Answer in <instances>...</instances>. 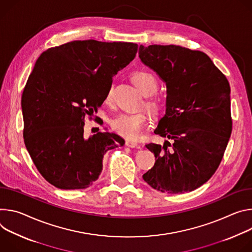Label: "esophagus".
<instances>
[{
	"instance_id": "esophagus-1",
	"label": "esophagus",
	"mask_w": 252,
	"mask_h": 252,
	"mask_svg": "<svg viewBox=\"0 0 252 252\" xmlns=\"http://www.w3.org/2000/svg\"><path fill=\"white\" fill-rule=\"evenodd\" d=\"M125 144H126V146H128L130 148H135L138 146V143L135 141H132V140H126Z\"/></svg>"
}]
</instances>
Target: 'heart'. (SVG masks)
<instances>
[{
  "label": "heart",
  "mask_w": 252,
  "mask_h": 252,
  "mask_svg": "<svg viewBox=\"0 0 252 252\" xmlns=\"http://www.w3.org/2000/svg\"><path fill=\"white\" fill-rule=\"evenodd\" d=\"M132 81L135 86L144 95H151L157 90V81L155 77L146 71H136L132 75ZM111 97V92L109 91L106 100L108 101ZM147 108L156 114L161 108V102L157 98H150L146 102ZM112 129L119 135L135 140L141 135V132L145 125L147 124V116L144 113L119 114L111 120L110 122Z\"/></svg>",
  "instance_id": "b5f03b06"
}]
</instances>
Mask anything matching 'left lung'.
<instances>
[{
	"mask_svg": "<svg viewBox=\"0 0 252 252\" xmlns=\"http://www.w3.org/2000/svg\"><path fill=\"white\" fill-rule=\"evenodd\" d=\"M139 58L166 84L165 115L154 133L171 140L146 145L156 161L143 179L161 192L193 191L214 174L230 138L229 83L200 51L140 45Z\"/></svg>",
	"mask_w": 252,
	"mask_h": 252,
	"instance_id": "1",
	"label": "left lung"
}]
</instances>
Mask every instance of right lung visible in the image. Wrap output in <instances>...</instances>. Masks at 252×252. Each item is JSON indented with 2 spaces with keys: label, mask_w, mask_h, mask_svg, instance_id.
<instances>
[{
  "label": "right lung",
  "mask_w": 252,
  "mask_h": 252,
  "mask_svg": "<svg viewBox=\"0 0 252 252\" xmlns=\"http://www.w3.org/2000/svg\"><path fill=\"white\" fill-rule=\"evenodd\" d=\"M137 50V44L127 42L73 41L38 58L22 95L23 134L38 171L55 187L91 186L102 171L104 154L124 145L107 130L85 138L84 125Z\"/></svg>",
  "instance_id": "right-lung-1"
}]
</instances>
